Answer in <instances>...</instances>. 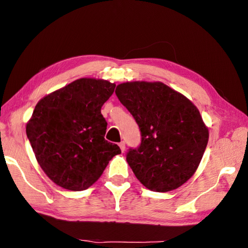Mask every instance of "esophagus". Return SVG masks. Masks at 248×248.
<instances>
[{
    "label": "esophagus",
    "mask_w": 248,
    "mask_h": 248,
    "mask_svg": "<svg viewBox=\"0 0 248 248\" xmlns=\"http://www.w3.org/2000/svg\"><path fill=\"white\" fill-rule=\"evenodd\" d=\"M119 146H120V150L123 151V152H124V151L125 150V143H124V141H121L120 143H119Z\"/></svg>",
    "instance_id": "esophagus-1"
}]
</instances>
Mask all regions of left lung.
<instances>
[{
  "mask_svg": "<svg viewBox=\"0 0 248 248\" xmlns=\"http://www.w3.org/2000/svg\"><path fill=\"white\" fill-rule=\"evenodd\" d=\"M116 95L136 119L141 143L127 162L148 189H177L195 174L209 139L200 112L189 99L162 82L119 84Z\"/></svg>",
  "mask_w": 248,
  "mask_h": 248,
  "instance_id": "8db88e82",
  "label": "left lung"
}]
</instances>
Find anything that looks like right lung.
I'll list each match as a JSON object with an SVG mask.
<instances>
[{"mask_svg": "<svg viewBox=\"0 0 248 248\" xmlns=\"http://www.w3.org/2000/svg\"><path fill=\"white\" fill-rule=\"evenodd\" d=\"M115 87L105 79L78 78L37 103L27 138L38 164L58 186L87 189L121 153L105 140L107 123L100 112Z\"/></svg>", "mask_w": 248, "mask_h": 248, "instance_id": "obj_1", "label": "right lung"}]
</instances>
